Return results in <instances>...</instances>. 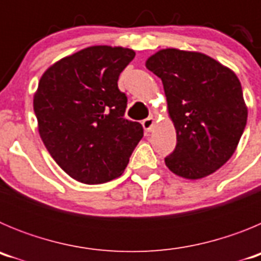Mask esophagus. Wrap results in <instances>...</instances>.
<instances>
[{"label":"esophagus","instance_id":"esophagus-1","mask_svg":"<svg viewBox=\"0 0 261 261\" xmlns=\"http://www.w3.org/2000/svg\"><path fill=\"white\" fill-rule=\"evenodd\" d=\"M154 123H155V120L153 119V117H147V119H145L144 121H142V126H144V129L146 130V132H151L154 128Z\"/></svg>","mask_w":261,"mask_h":261}]
</instances>
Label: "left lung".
Masks as SVG:
<instances>
[{
	"instance_id": "obj_1",
	"label": "left lung",
	"mask_w": 261,
	"mask_h": 261,
	"mask_svg": "<svg viewBox=\"0 0 261 261\" xmlns=\"http://www.w3.org/2000/svg\"><path fill=\"white\" fill-rule=\"evenodd\" d=\"M146 68L162 80L176 130L166 166L187 179L213 174L234 154L247 123L238 77L204 53L175 48L149 57Z\"/></svg>"
}]
</instances>
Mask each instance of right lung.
<instances>
[{
    "label": "right lung",
    "instance_id": "right-lung-1",
    "mask_svg": "<svg viewBox=\"0 0 261 261\" xmlns=\"http://www.w3.org/2000/svg\"><path fill=\"white\" fill-rule=\"evenodd\" d=\"M133 49L94 45L45 70L34 95L39 133L57 165L75 180L100 184L120 176L144 136L124 119L126 95L120 73Z\"/></svg>",
    "mask_w": 261,
    "mask_h": 261
}]
</instances>
